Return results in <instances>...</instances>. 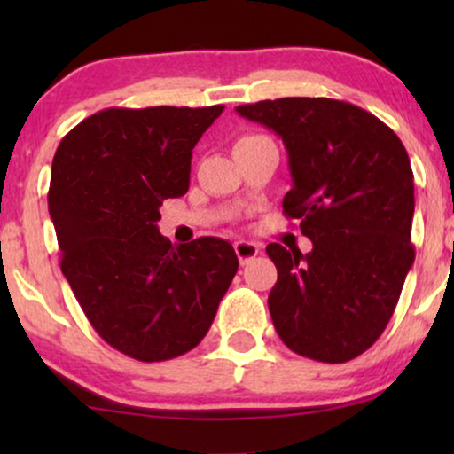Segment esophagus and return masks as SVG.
<instances>
[{"label":"esophagus","instance_id":"obj_1","mask_svg":"<svg viewBox=\"0 0 454 454\" xmlns=\"http://www.w3.org/2000/svg\"><path fill=\"white\" fill-rule=\"evenodd\" d=\"M233 247H235V254H238L241 264H247L254 256H258L260 254V244H254V241L239 239V241H235Z\"/></svg>","mask_w":454,"mask_h":454}]
</instances>
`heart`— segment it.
I'll use <instances>...</instances> for the list:
<instances>
[{"label":"heart","mask_w":454,"mask_h":454,"mask_svg":"<svg viewBox=\"0 0 454 454\" xmlns=\"http://www.w3.org/2000/svg\"><path fill=\"white\" fill-rule=\"evenodd\" d=\"M250 138H258V136H244V138H239L238 142H241V140H250Z\"/></svg>","instance_id":"1"}]
</instances>
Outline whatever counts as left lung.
I'll list each match as a JSON object with an SVG mask.
<instances>
[{
    "label": "left lung",
    "instance_id": "1",
    "mask_svg": "<svg viewBox=\"0 0 454 454\" xmlns=\"http://www.w3.org/2000/svg\"><path fill=\"white\" fill-rule=\"evenodd\" d=\"M235 111L281 136L294 182L283 213L312 239L308 254L266 246L278 272L272 325L303 357L349 362L387 328L415 258L405 146L376 115L334 98L287 97Z\"/></svg>",
    "mask_w": 454,
    "mask_h": 454
}]
</instances>
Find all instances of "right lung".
<instances>
[{"label": "right lung", "instance_id": "right-lung-1", "mask_svg": "<svg viewBox=\"0 0 454 454\" xmlns=\"http://www.w3.org/2000/svg\"><path fill=\"white\" fill-rule=\"evenodd\" d=\"M223 109H103L55 151L47 200L61 272L101 339L138 362L194 349L238 272L229 241L171 246L157 227L163 200L188 192L192 148Z\"/></svg>", "mask_w": 454, "mask_h": 454}]
</instances>
